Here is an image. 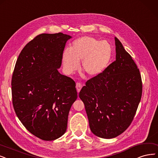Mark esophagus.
I'll list each match as a JSON object with an SVG mask.
<instances>
[{
  "instance_id": "1",
  "label": "esophagus",
  "mask_w": 158,
  "mask_h": 158,
  "mask_svg": "<svg viewBox=\"0 0 158 158\" xmlns=\"http://www.w3.org/2000/svg\"><path fill=\"white\" fill-rule=\"evenodd\" d=\"M81 87H82V85H81V84L80 83H77V85H76V88H77V90L78 93H79L80 91Z\"/></svg>"
}]
</instances>
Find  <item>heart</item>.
Here are the masks:
<instances>
[{
  "label": "heart",
  "instance_id": "obj_1",
  "mask_svg": "<svg viewBox=\"0 0 158 158\" xmlns=\"http://www.w3.org/2000/svg\"><path fill=\"white\" fill-rule=\"evenodd\" d=\"M112 56V48L106 41L91 36H83L73 41L69 50L62 54V64L65 72L71 74L79 67L89 77H96L108 67Z\"/></svg>",
  "mask_w": 158,
  "mask_h": 158
}]
</instances>
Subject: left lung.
I'll list each match as a JSON object with an SVG mask.
<instances>
[{"label":"left lung","mask_w":158,"mask_h":158,"mask_svg":"<svg viewBox=\"0 0 158 158\" xmlns=\"http://www.w3.org/2000/svg\"><path fill=\"white\" fill-rule=\"evenodd\" d=\"M115 61L105 71L88 80L79 93L92 133L111 139L133 121L142 95L139 70L117 37Z\"/></svg>","instance_id":"8db88e82"}]
</instances>
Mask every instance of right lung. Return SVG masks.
Returning <instances> with one entry per match:
<instances>
[{
  "instance_id": "add662e5",
  "label": "right lung",
  "mask_w": 158,
  "mask_h": 158,
  "mask_svg": "<svg viewBox=\"0 0 158 158\" xmlns=\"http://www.w3.org/2000/svg\"><path fill=\"white\" fill-rule=\"evenodd\" d=\"M71 38L61 32L37 35L22 50L12 76L16 115L31 134L44 141L65 134L69 111L78 97L74 81L58 71Z\"/></svg>"
}]
</instances>
